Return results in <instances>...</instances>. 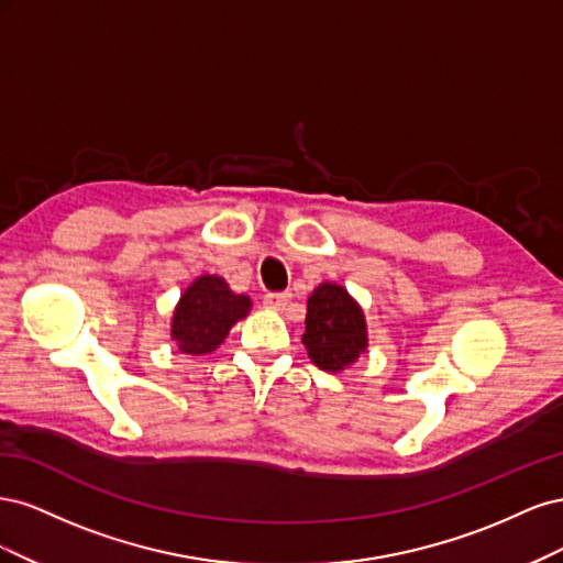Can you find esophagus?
I'll return each mask as SVG.
<instances>
[{"instance_id":"esophagus-1","label":"esophagus","mask_w":563,"mask_h":563,"mask_svg":"<svg viewBox=\"0 0 563 563\" xmlns=\"http://www.w3.org/2000/svg\"><path fill=\"white\" fill-rule=\"evenodd\" d=\"M288 300H291V296H288V294H267V296L263 298L265 308H269V310H282V308H286Z\"/></svg>"}]
</instances>
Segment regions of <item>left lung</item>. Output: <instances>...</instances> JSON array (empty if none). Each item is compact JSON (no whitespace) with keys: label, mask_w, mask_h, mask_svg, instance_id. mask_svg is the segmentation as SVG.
I'll return each mask as SVG.
<instances>
[{"label":"left lung","mask_w":563,"mask_h":563,"mask_svg":"<svg viewBox=\"0 0 563 563\" xmlns=\"http://www.w3.org/2000/svg\"><path fill=\"white\" fill-rule=\"evenodd\" d=\"M302 345L314 366L329 373L345 371L366 354V314L345 286L321 282L310 294Z\"/></svg>","instance_id":"left-lung-1"}]
</instances>
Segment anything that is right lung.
Here are the masks:
<instances>
[{
  "label": "right lung",
  "mask_w": 563,
  "mask_h": 563,
  "mask_svg": "<svg viewBox=\"0 0 563 563\" xmlns=\"http://www.w3.org/2000/svg\"><path fill=\"white\" fill-rule=\"evenodd\" d=\"M251 298L234 294L218 275H201L180 294L172 317V340L183 354H211L230 329L251 312Z\"/></svg>",
  "instance_id": "right-lung-1"
}]
</instances>
